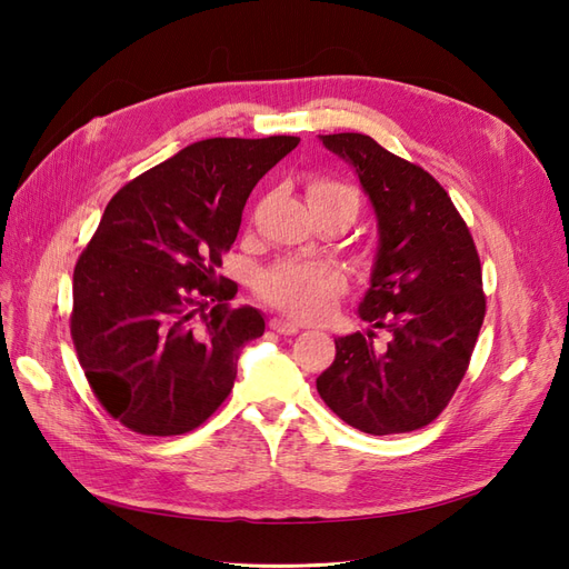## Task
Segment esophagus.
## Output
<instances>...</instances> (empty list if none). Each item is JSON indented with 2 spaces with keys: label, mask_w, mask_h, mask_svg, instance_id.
<instances>
[{
  "label": "esophagus",
  "mask_w": 569,
  "mask_h": 569,
  "mask_svg": "<svg viewBox=\"0 0 569 569\" xmlns=\"http://www.w3.org/2000/svg\"><path fill=\"white\" fill-rule=\"evenodd\" d=\"M270 327L274 332H280V335H297L301 327L297 325V322H291V320H287V318H272L270 320Z\"/></svg>",
  "instance_id": "34e87169"
}]
</instances>
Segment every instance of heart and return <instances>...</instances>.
Instances as JSON below:
<instances>
[{
    "label": "heart",
    "mask_w": 569,
    "mask_h": 569,
    "mask_svg": "<svg viewBox=\"0 0 569 569\" xmlns=\"http://www.w3.org/2000/svg\"><path fill=\"white\" fill-rule=\"evenodd\" d=\"M327 199L358 201L353 189L339 180L318 178L308 184V203ZM343 289H347V272L330 261H282L258 278V291L268 303L301 320L325 316Z\"/></svg>",
    "instance_id": "b5f03b06"
}]
</instances>
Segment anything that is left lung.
I'll use <instances>...</instances> for the list:
<instances>
[{
	"label": "left lung",
	"mask_w": 569,
	"mask_h": 569,
	"mask_svg": "<svg viewBox=\"0 0 569 569\" xmlns=\"http://www.w3.org/2000/svg\"><path fill=\"white\" fill-rule=\"evenodd\" d=\"M347 161L372 206L377 253L358 303L370 330L335 339L320 399L366 435H401L432 422L468 370L487 301L472 234L446 189L360 132L320 134ZM392 337L385 352L372 329Z\"/></svg>",
	"instance_id": "obj_1"
}]
</instances>
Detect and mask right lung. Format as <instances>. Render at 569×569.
I'll list each match as a JSON object with an SVG mask.
<instances>
[{
  "label": "right lung",
  "mask_w": 569,
  "mask_h": 569,
  "mask_svg": "<svg viewBox=\"0 0 569 569\" xmlns=\"http://www.w3.org/2000/svg\"><path fill=\"white\" fill-rule=\"evenodd\" d=\"M297 144L201 140L109 201L76 263L71 335L99 403L132 432H192L232 391L239 353L266 320L228 303L234 282H218L216 268L251 189Z\"/></svg>",
  "instance_id": "right-lung-1"
}]
</instances>
